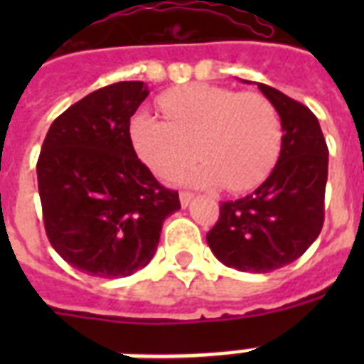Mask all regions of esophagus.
Wrapping results in <instances>:
<instances>
[{
  "instance_id": "1",
  "label": "esophagus",
  "mask_w": 364,
  "mask_h": 364,
  "mask_svg": "<svg viewBox=\"0 0 364 364\" xmlns=\"http://www.w3.org/2000/svg\"><path fill=\"white\" fill-rule=\"evenodd\" d=\"M194 194L193 193H188V191H183L181 194H179V202H181L183 208H187L188 204H191V200H193Z\"/></svg>"
}]
</instances>
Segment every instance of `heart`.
<instances>
[{"instance_id":"b5f03b06","label":"heart","mask_w":364,"mask_h":364,"mask_svg":"<svg viewBox=\"0 0 364 364\" xmlns=\"http://www.w3.org/2000/svg\"><path fill=\"white\" fill-rule=\"evenodd\" d=\"M168 122L149 113L130 121L134 151L154 176L170 179L194 160L193 185H225L247 191L276 164L282 149V119L262 94H240L211 85H188L159 98Z\"/></svg>"}]
</instances>
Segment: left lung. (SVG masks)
<instances>
[{"mask_svg": "<svg viewBox=\"0 0 364 364\" xmlns=\"http://www.w3.org/2000/svg\"><path fill=\"white\" fill-rule=\"evenodd\" d=\"M257 87L282 119L279 159L253 193L223 202L205 240L228 268L266 274L299 259L321 232L328 149L317 117L306 105L268 85Z\"/></svg>", "mask_w": 364, "mask_h": 364, "instance_id": "left-lung-1", "label": "left lung"}]
</instances>
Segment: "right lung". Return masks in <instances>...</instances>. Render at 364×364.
Segmentation results:
<instances>
[{"instance_id":"add662e5","label":"right lung","mask_w":364,"mask_h":364,"mask_svg":"<svg viewBox=\"0 0 364 364\" xmlns=\"http://www.w3.org/2000/svg\"><path fill=\"white\" fill-rule=\"evenodd\" d=\"M149 96L141 81L88 94L50 124L37 160L48 242L94 277H126L154 257L162 223L181 210L137 159L130 117Z\"/></svg>"}]
</instances>
